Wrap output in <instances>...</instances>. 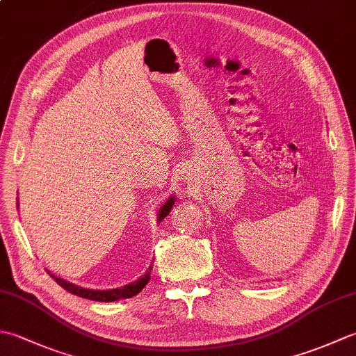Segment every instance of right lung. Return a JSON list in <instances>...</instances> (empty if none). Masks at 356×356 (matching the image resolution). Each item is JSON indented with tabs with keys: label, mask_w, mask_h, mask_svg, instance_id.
Wrapping results in <instances>:
<instances>
[{
	"label": "right lung",
	"mask_w": 356,
	"mask_h": 356,
	"mask_svg": "<svg viewBox=\"0 0 356 356\" xmlns=\"http://www.w3.org/2000/svg\"><path fill=\"white\" fill-rule=\"evenodd\" d=\"M174 205V197H171L166 200L163 205L161 207L157 213V223H161L163 218L170 214V211ZM17 207H19V203L17 202ZM151 269H153V264H149V268L147 269L145 274H143L140 278L136 280L133 283H128L122 287H116V289H107V291H97V289H86V287H81L73 284L70 282H67V280H63L61 277H56L53 275L50 270H47L50 277L55 280V282L64 287L67 292H70L73 295H78V297L82 298H87V300H93V301H102V303H111V301H118V300H124V298H131L134 295H138L143 287L147 286V283L149 282V275H151Z\"/></svg>",
	"instance_id": "add662e5"
}]
</instances>
